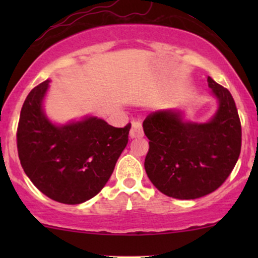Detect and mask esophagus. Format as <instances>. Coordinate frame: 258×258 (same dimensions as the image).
I'll use <instances>...</instances> for the list:
<instances>
[{
  "label": "esophagus",
  "instance_id": "obj_1",
  "mask_svg": "<svg viewBox=\"0 0 258 258\" xmlns=\"http://www.w3.org/2000/svg\"><path fill=\"white\" fill-rule=\"evenodd\" d=\"M130 137L139 138L143 137V127H142L141 121H132V128L130 131Z\"/></svg>",
  "mask_w": 258,
  "mask_h": 258
}]
</instances>
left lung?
Listing matches in <instances>:
<instances>
[{
    "instance_id": "8db88e82",
    "label": "left lung",
    "mask_w": 258,
    "mask_h": 258,
    "mask_svg": "<svg viewBox=\"0 0 258 258\" xmlns=\"http://www.w3.org/2000/svg\"><path fill=\"white\" fill-rule=\"evenodd\" d=\"M218 109L207 122L183 120L176 109L150 112L144 168L162 194L180 200L205 197L223 184L241 149V125L230 92L207 78Z\"/></svg>"
}]
</instances>
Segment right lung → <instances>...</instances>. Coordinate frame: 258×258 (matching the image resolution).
I'll use <instances>...</instances> for the list:
<instances>
[{
	"mask_svg": "<svg viewBox=\"0 0 258 258\" xmlns=\"http://www.w3.org/2000/svg\"><path fill=\"white\" fill-rule=\"evenodd\" d=\"M49 80L26 97L17 131L20 164L40 191L68 205L85 203L110 178L128 142L131 123L122 128L87 116L67 125H54L42 103Z\"/></svg>",
	"mask_w": 258,
	"mask_h": 258,
	"instance_id": "right-lung-1",
	"label": "right lung"
}]
</instances>
